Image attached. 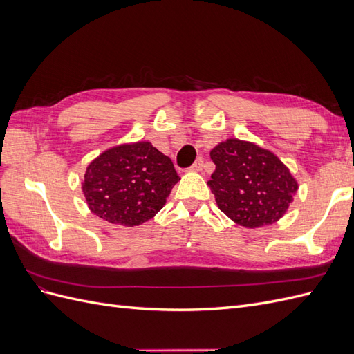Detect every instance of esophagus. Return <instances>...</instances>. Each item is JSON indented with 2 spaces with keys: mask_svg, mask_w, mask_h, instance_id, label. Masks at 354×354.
I'll return each mask as SVG.
<instances>
[{
  "mask_svg": "<svg viewBox=\"0 0 354 354\" xmlns=\"http://www.w3.org/2000/svg\"><path fill=\"white\" fill-rule=\"evenodd\" d=\"M202 168H203V160L199 158L195 160V164L189 168V171H192V173H199V171H202Z\"/></svg>",
  "mask_w": 354,
  "mask_h": 354,
  "instance_id": "1",
  "label": "esophagus"
}]
</instances>
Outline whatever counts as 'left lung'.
Masks as SVG:
<instances>
[{
    "mask_svg": "<svg viewBox=\"0 0 354 354\" xmlns=\"http://www.w3.org/2000/svg\"><path fill=\"white\" fill-rule=\"evenodd\" d=\"M216 164L208 186L217 207L239 226L264 227L279 221L298 183L273 152L252 142L227 138L209 152Z\"/></svg>",
    "mask_w": 354,
    "mask_h": 354,
    "instance_id": "obj_1",
    "label": "left lung"
}]
</instances>
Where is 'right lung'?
Here are the masks:
<instances>
[{
  "label": "right lung",
  "instance_id": "add662e5",
  "mask_svg": "<svg viewBox=\"0 0 354 354\" xmlns=\"http://www.w3.org/2000/svg\"><path fill=\"white\" fill-rule=\"evenodd\" d=\"M178 180L171 159L145 140L106 149L88 164L81 189L95 216L134 227L164 208Z\"/></svg>",
  "mask_w": 354,
  "mask_h": 354
}]
</instances>
